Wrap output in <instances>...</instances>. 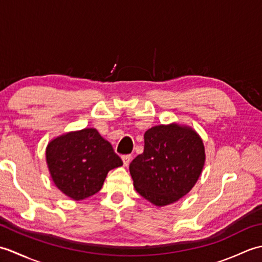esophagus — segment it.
<instances>
[{
	"mask_svg": "<svg viewBox=\"0 0 262 262\" xmlns=\"http://www.w3.org/2000/svg\"><path fill=\"white\" fill-rule=\"evenodd\" d=\"M121 159H122V162H124V165L128 166V164H129L130 161H132V155H129V154L122 155Z\"/></svg>",
	"mask_w": 262,
	"mask_h": 262,
	"instance_id": "1",
	"label": "esophagus"
}]
</instances>
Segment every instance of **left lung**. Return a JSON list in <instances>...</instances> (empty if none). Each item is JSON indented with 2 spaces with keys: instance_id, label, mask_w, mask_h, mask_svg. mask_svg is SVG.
Returning a JSON list of instances; mask_svg holds the SVG:
<instances>
[{
  "instance_id": "1",
  "label": "left lung",
  "mask_w": 262,
  "mask_h": 262,
  "mask_svg": "<svg viewBox=\"0 0 262 262\" xmlns=\"http://www.w3.org/2000/svg\"><path fill=\"white\" fill-rule=\"evenodd\" d=\"M144 143V152L129 164L135 189L157 206L177 202L191 190L202 173L203 141L191 128L171 124L146 130Z\"/></svg>"
}]
</instances>
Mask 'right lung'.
I'll use <instances>...</instances> for the list:
<instances>
[{
  "label": "right lung",
  "instance_id": "add662e5",
  "mask_svg": "<svg viewBox=\"0 0 262 262\" xmlns=\"http://www.w3.org/2000/svg\"><path fill=\"white\" fill-rule=\"evenodd\" d=\"M46 160L55 185L74 200L97 193L108 172L122 165L111 144L94 128L55 138L48 144Z\"/></svg>",
  "mask_w": 262,
  "mask_h": 262
}]
</instances>
